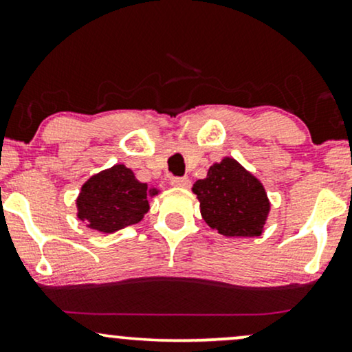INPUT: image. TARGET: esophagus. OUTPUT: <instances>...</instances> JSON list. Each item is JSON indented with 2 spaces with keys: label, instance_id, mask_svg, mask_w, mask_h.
I'll return each instance as SVG.
<instances>
[{
  "label": "esophagus",
  "instance_id": "1",
  "mask_svg": "<svg viewBox=\"0 0 352 352\" xmlns=\"http://www.w3.org/2000/svg\"><path fill=\"white\" fill-rule=\"evenodd\" d=\"M170 185L175 186V188H188L190 180L186 177H173L170 180Z\"/></svg>",
  "mask_w": 352,
  "mask_h": 352
}]
</instances>
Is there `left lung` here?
Wrapping results in <instances>:
<instances>
[{"label": "left lung", "mask_w": 352, "mask_h": 352, "mask_svg": "<svg viewBox=\"0 0 352 352\" xmlns=\"http://www.w3.org/2000/svg\"><path fill=\"white\" fill-rule=\"evenodd\" d=\"M191 190L204 222L226 237H256L265 230L271 211L265 186L234 157L212 164Z\"/></svg>", "instance_id": "obj_1"}]
</instances>
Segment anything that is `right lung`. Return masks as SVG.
<instances>
[{
	"label": "right lung",
	"instance_id": "right-lung-1",
	"mask_svg": "<svg viewBox=\"0 0 352 352\" xmlns=\"http://www.w3.org/2000/svg\"><path fill=\"white\" fill-rule=\"evenodd\" d=\"M159 193L154 185L138 180L124 164H115L84 182L76 198V216L89 229L113 234L143 219L149 211L148 198Z\"/></svg>",
	"mask_w": 352,
	"mask_h": 352
}]
</instances>
